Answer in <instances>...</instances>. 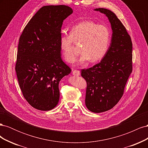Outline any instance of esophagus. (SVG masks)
Here are the masks:
<instances>
[{"label": "esophagus", "instance_id": "esophagus-1", "mask_svg": "<svg viewBox=\"0 0 148 148\" xmlns=\"http://www.w3.org/2000/svg\"><path fill=\"white\" fill-rule=\"evenodd\" d=\"M73 75L75 76H79L80 75V71L78 70H75L73 71Z\"/></svg>", "mask_w": 148, "mask_h": 148}]
</instances>
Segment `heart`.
<instances>
[{
  "mask_svg": "<svg viewBox=\"0 0 148 148\" xmlns=\"http://www.w3.org/2000/svg\"><path fill=\"white\" fill-rule=\"evenodd\" d=\"M110 41V32L106 26L85 21L73 26L70 35L61 36L60 47L65 60L73 63L77 56L74 43H81L79 63L84 64L89 60L91 62L101 60L106 54Z\"/></svg>",
  "mask_w": 148,
  "mask_h": 148,
  "instance_id": "1",
  "label": "heart"
}]
</instances>
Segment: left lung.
<instances>
[{
	"mask_svg": "<svg viewBox=\"0 0 148 148\" xmlns=\"http://www.w3.org/2000/svg\"><path fill=\"white\" fill-rule=\"evenodd\" d=\"M110 21L112 36L110 45L99 64L82 70L87 83L85 104L88 110L101 113L111 109L122 97L125 85L132 72V42L122 22L114 12L96 8Z\"/></svg>",
	"mask_w": 148,
	"mask_h": 148,
	"instance_id": "obj_1",
	"label": "left lung"
}]
</instances>
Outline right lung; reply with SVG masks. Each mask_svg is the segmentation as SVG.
I'll use <instances>...</instances> for the list:
<instances>
[{
  "instance_id": "1",
  "label": "right lung",
  "mask_w": 148,
  "mask_h": 148,
  "mask_svg": "<svg viewBox=\"0 0 148 148\" xmlns=\"http://www.w3.org/2000/svg\"><path fill=\"white\" fill-rule=\"evenodd\" d=\"M69 6L41 7L26 25L18 46L15 71L21 91L38 110H52L59 101V84L71 72L61 59L60 39Z\"/></svg>"
}]
</instances>
